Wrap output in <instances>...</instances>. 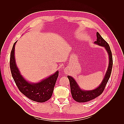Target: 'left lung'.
Returning <instances> with one entry per match:
<instances>
[{"label":"left lung","instance_id":"left-lung-1","mask_svg":"<svg viewBox=\"0 0 124 124\" xmlns=\"http://www.w3.org/2000/svg\"><path fill=\"white\" fill-rule=\"evenodd\" d=\"M96 37L97 40L96 41H94V43L99 46L104 47L105 49H106L108 54V67L106 74H105L101 83L100 84V85L97 88L93 89V90L86 91L81 89L75 79L71 76H68V78L70 81L71 93L72 96L76 101L79 103L89 101L100 96L103 92L105 87H106L110 77V75H111L113 64L111 49H110L109 44L107 43L106 40H104V39L102 37L98 32H96Z\"/></svg>","mask_w":124,"mask_h":124}]
</instances>
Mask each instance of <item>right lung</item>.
<instances>
[{
	"label": "right lung",
	"mask_w": 124,
	"mask_h": 124,
	"mask_svg": "<svg viewBox=\"0 0 124 124\" xmlns=\"http://www.w3.org/2000/svg\"><path fill=\"white\" fill-rule=\"evenodd\" d=\"M16 42L13 45L10 57V71L16 85L22 94L32 101L37 102L47 101L52 95L59 76V71L38 83H31L27 81L21 74L16 63L15 45Z\"/></svg>",
	"instance_id": "add662e5"
}]
</instances>
